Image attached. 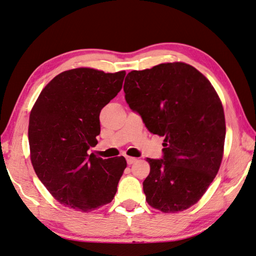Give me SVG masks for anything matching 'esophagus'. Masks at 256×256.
<instances>
[{"instance_id":"esophagus-1","label":"esophagus","mask_w":256,"mask_h":256,"mask_svg":"<svg viewBox=\"0 0 256 256\" xmlns=\"http://www.w3.org/2000/svg\"><path fill=\"white\" fill-rule=\"evenodd\" d=\"M126 158H127V163H128V164H132V163H135V162L137 161L136 158H132V156H127Z\"/></svg>"}]
</instances>
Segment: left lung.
<instances>
[{"mask_svg": "<svg viewBox=\"0 0 256 256\" xmlns=\"http://www.w3.org/2000/svg\"><path fill=\"white\" fill-rule=\"evenodd\" d=\"M124 98L150 132L164 137L162 158H146V200L164 213L198 203L216 178L226 137L224 108L211 82L182 62L134 70Z\"/></svg>", "mask_w": 256, "mask_h": 256, "instance_id": "left-lung-1", "label": "left lung"}]
</instances>
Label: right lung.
I'll list each match as a JSON object with an SVG mask.
<instances>
[{
    "instance_id": "1",
    "label": "right lung",
    "mask_w": 256,
    "mask_h": 256,
    "mask_svg": "<svg viewBox=\"0 0 256 256\" xmlns=\"http://www.w3.org/2000/svg\"><path fill=\"white\" fill-rule=\"evenodd\" d=\"M124 71H64L40 92L29 116L30 158L37 177L66 206L90 212L110 203L127 166L124 156H88L98 144L100 112L122 88Z\"/></svg>"
}]
</instances>
